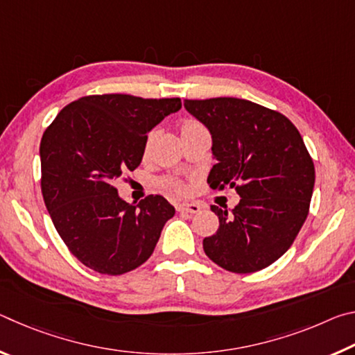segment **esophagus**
<instances>
[{
	"label": "esophagus",
	"mask_w": 355,
	"mask_h": 355,
	"mask_svg": "<svg viewBox=\"0 0 355 355\" xmlns=\"http://www.w3.org/2000/svg\"><path fill=\"white\" fill-rule=\"evenodd\" d=\"M177 211L194 214V213H199L200 211V205H199V203H188V202H184V203H180V205H177Z\"/></svg>",
	"instance_id": "1"
}]
</instances>
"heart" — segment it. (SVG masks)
<instances>
[{
    "mask_svg": "<svg viewBox=\"0 0 355 355\" xmlns=\"http://www.w3.org/2000/svg\"><path fill=\"white\" fill-rule=\"evenodd\" d=\"M194 125H199V122H196V120H184V122H182V125H180V131L188 130L191 127H194ZM163 184H164V188H167L169 191H173V192L183 191V184L175 178H167V180H164Z\"/></svg>",
    "mask_w": 355,
    "mask_h": 355,
    "instance_id": "heart-1",
    "label": "heart"
}]
</instances>
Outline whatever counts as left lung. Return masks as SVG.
I'll list each match as a JSON object with an SVG mask.
<instances>
[{"label": "left lung", "mask_w": 355, "mask_h": 355, "mask_svg": "<svg viewBox=\"0 0 355 355\" xmlns=\"http://www.w3.org/2000/svg\"><path fill=\"white\" fill-rule=\"evenodd\" d=\"M184 107L213 137L209 188L241 197L232 211L211 207L219 228L203 239V250L230 272L268 268L291 248L309 214L315 166L302 136L284 114L249 100H184Z\"/></svg>", "instance_id": "left-lung-1"}]
</instances>
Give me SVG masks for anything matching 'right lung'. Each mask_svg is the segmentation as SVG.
<instances>
[{
  "label": "right lung",
  "mask_w": 355,
  "mask_h": 355,
  "mask_svg": "<svg viewBox=\"0 0 355 355\" xmlns=\"http://www.w3.org/2000/svg\"><path fill=\"white\" fill-rule=\"evenodd\" d=\"M180 107V98L87 95L45 130L42 196L59 236L84 266L120 275L153 254L175 208L163 196L127 203L114 184L141 164L148 131Z\"/></svg>",
  "instance_id": "obj_1"
}]
</instances>
